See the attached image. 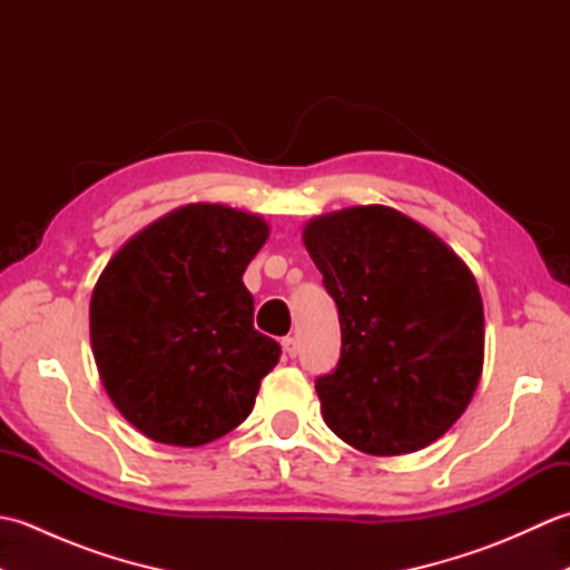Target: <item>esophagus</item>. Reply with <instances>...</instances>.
Returning a JSON list of instances; mask_svg holds the SVG:
<instances>
[{"label": "esophagus", "mask_w": 570, "mask_h": 570, "mask_svg": "<svg viewBox=\"0 0 570 570\" xmlns=\"http://www.w3.org/2000/svg\"><path fill=\"white\" fill-rule=\"evenodd\" d=\"M282 345H284V353H286L288 357H296V355H298V343H296V337H284Z\"/></svg>", "instance_id": "1"}]
</instances>
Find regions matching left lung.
Returning a JSON list of instances; mask_svg holds the SVG:
<instances>
[{"label":"left lung","mask_w":570,"mask_h":570,"mask_svg":"<svg viewBox=\"0 0 570 570\" xmlns=\"http://www.w3.org/2000/svg\"><path fill=\"white\" fill-rule=\"evenodd\" d=\"M304 242L341 321V360L316 380L328 429L370 455L441 439L475 394L485 353L468 266L384 205L316 217Z\"/></svg>","instance_id":"1"}]
</instances>
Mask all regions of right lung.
<instances>
[{"mask_svg": "<svg viewBox=\"0 0 570 570\" xmlns=\"http://www.w3.org/2000/svg\"><path fill=\"white\" fill-rule=\"evenodd\" d=\"M269 227L227 205H186L131 237L90 301L100 380L131 426L168 445H203L252 414L282 357L254 331L242 274Z\"/></svg>", "mask_w": 570, "mask_h": 570, "instance_id": "add662e5", "label": "right lung"}]
</instances>
